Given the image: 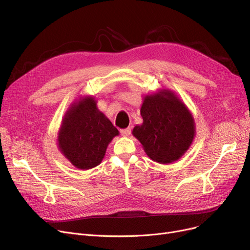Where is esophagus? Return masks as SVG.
<instances>
[{
	"label": "esophagus",
	"mask_w": 250,
	"mask_h": 250,
	"mask_svg": "<svg viewBox=\"0 0 250 250\" xmlns=\"http://www.w3.org/2000/svg\"><path fill=\"white\" fill-rule=\"evenodd\" d=\"M131 134V128L127 127V128H124V130H120V135L124 136V137H127L130 136Z\"/></svg>",
	"instance_id": "obj_1"
}]
</instances>
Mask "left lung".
I'll return each mask as SVG.
<instances>
[{
  "label": "left lung",
  "mask_w": 250,
  "mask_h": 250,
  "mask_svg": "<svg viewBox=\"0 0 250 250\" xmlns=\"http://www.w3.org/2000/svg\"><path fill=\"white\" fill-rule=\"evenodd\" d=\"M140 113L143 124L132 134L152 161L170 164L188 150L196 136L195 119L174 91L165 88L146 95Z\"/></svg>",
  "instance_id": "obj_1"
}]
</instances>
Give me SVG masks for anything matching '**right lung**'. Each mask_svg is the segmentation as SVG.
Instances as JSON below:
<instances>
[{
    "label": "right lung",
    "mask_w": 250,
    "mask_h": 250,
    "mask_svg": "<svg viewBox=\"0 0 250 250\" xmlns=\"http://www.w3.org/2000/svg\"><path fill=\"white\" fill-rule=\"evenodd\" d=\"M119 132L97 107L91 96L81 97L64 113L58 147L74 167L88 170L103 161L109 143Z\"/></svg>",
    "instance_id": "add662e5"
}]
</instances>
